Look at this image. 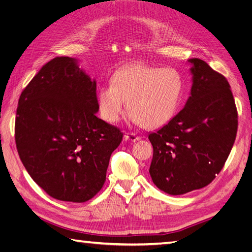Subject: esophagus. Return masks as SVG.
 I'll use <instances>...</instances> for the list:
<instances>
[{
	"mask_svg": "<svg viewBox=\"0 0 252 252\" xmlns=\"http://www.w3.org/2000/svg\"><path fill=\"white\" fill-rule=\"evenodd\" d=\"M124 138H125V140H129V141H131V142H135V141L140 140V136L136 135L133 132H125Z\"/></svg>",
	"mask_w": 252,
	"mask_h": 252,
	"instance_id": "34e87169",
	"label": "esophagus"
}]
</instances>
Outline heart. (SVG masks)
Instances as JSON below:
<instances>
[{
	"label": "heart",
	"instance_id": "obj_1",
	"mask_svg": "<svg viewBox=\"0 0 252 252\" xmlns=\"http://www.w3.org/2000/svg\"><path fill=\"white\" fill-rule=\"evenodd\" d=\"M184 79L174 68L147 65L124 67L112 75L111 84L97 94L101 117L116 123L126 107L129 120L147 128L165 125L173 118L181 102Z\"/></svg>",
	"mask_w": 252,
	"mask_h": 252
}]
</instances>
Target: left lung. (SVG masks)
<instances>
[{
	"label": "left lung",
	"mask_w": 252,
	"mask_h": 252,
	"mask_svg": "<svg viewBox=\"0 0 252 252\" xmlns=\"http://www.w3.org/2000/svg\"><path fill=\"white\" fill-rule=\"evenodd\" d=\"M192 87L177 116L151 132L149 173L166 193L184 194L215 180L225 165L238 131V110L223 74L200 59H190Z\"/></svg>",
	"instance_id": "left-lung-1"
}]
</instances>
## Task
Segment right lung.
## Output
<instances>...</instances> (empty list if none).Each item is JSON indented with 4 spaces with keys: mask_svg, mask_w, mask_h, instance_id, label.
I'll use <instances>...</instances> for the list:
<instances>
[{
    "mask_svg": "<svg viewBox=\"0 0 252 252\" xmlns=\"http://www.w3.org/2000/svg\"><path fill=\"white\" fill-rule=\"evenodd\" d=\"M96 83L69 57L45 64L22 91L14 138L32 180L53 199L86 202L106 181L123 133L98 119Z\"/></svg>",
    "mask_w": 252,
    "mask_h": 252,
    "instance_id": "obj_1",
    "label": "right lung"
}]
</instances>
